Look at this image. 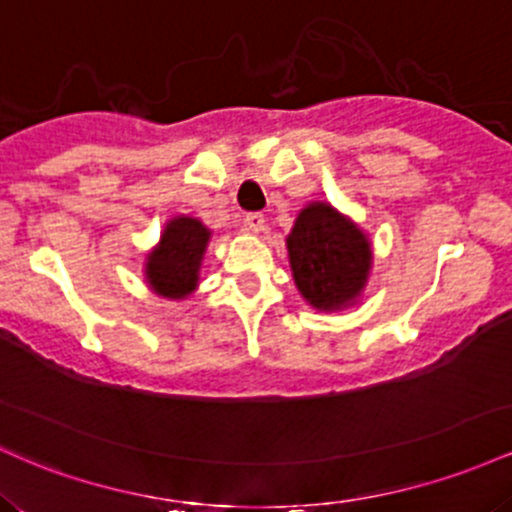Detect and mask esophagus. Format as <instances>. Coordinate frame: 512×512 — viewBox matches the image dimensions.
Listing matches in <instances>:
<instances>
[{
    "instance_id": "34e87169",
    "label": "esophagus",
    "mask_w": 512,
    "mask_h": 512,
    "mask_svg": "<svg viewBox=\"0 0 512 512\" xmlns=\"http://www.w3.org/2000/svg\"><path fill=\"white\" fill-rule=\"evenodd\" d=\"M263 227H266V217H263L261 212H246V215H244V229H246V232L258 234Z\"/></svg>"
}]
</instances>
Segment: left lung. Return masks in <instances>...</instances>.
Returning <instances> with one entry per match:
<instances>
[{"mask_svg": "<svg viewBox=\"0 0 512 512\" xmlns=\"http://www.w3.org/2000/svg\"><path fill=\"white\" fill-rule=\"evenodd\" d=\"M287 251L302 297L317 309L353 302L372 263L365 234L326 203H312L300 212Z\"/></svg>", "mask_w": 512, "mask_h": 512, "instance_id": "8db88e82", "label": "left lung"}]
</instances>
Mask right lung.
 I'll list each match as a JSON object with an SVG mask.
<instances>
[{
  "label": "right lung",
  "mask_w": 512,
  "mask_h": 512,
  "mask_svg": "<svg viewBox=\"0 0 512 512\" xmlns=\"http://www.w3.org/2000/svg\"><path fill=\"white\" fill-rule=\"evenodd\" d=\"M210 229L193 217H176L166 225L162 244L147 256V283L164 297H183L198 285L200 258Z\"/></svg>",
  "instance_id": "add662e5"
}]
</instances>
